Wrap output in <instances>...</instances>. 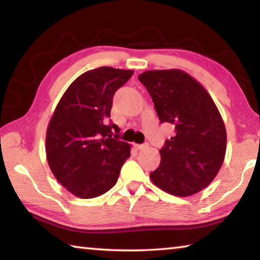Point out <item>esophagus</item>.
I'll return each mask as SVG.
<instances>
[{
	"label": "esophagus",
	"mask_w": 260,
	"mask_h": 260,
	"mask_svg": "<svg viewBox=\"0 0 260 260\" xmlns=\"http://www.w3.org/2000/svg\"><path fill=\"white\" fill-rule=\"evenodd\" d=\"M134 147L138 149V150H142V149H146L148 144H134Z\"/></svg>",
	"instance_id": "1"
}]
</instances>
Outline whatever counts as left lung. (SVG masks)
Returning <instances> with one entry per match:
<instances>
[{"mask_svg":"<svg viewBox=\"0 0 260 260\" xmlns=\"http://www.w3.org/2000/svg\"><path fill=\"white\" fill-rule=\"evenodd\" d=\"M160 122L175 127L165 141L160 164L150 173L158 188L184 197L212 182L223 162L225 124L205 88L181 70H153L139 76Z\"/></svg>","mask_w":260,"mask_h":260,"instance_id":"8db88e82","label":"left lung"}]
</instances>
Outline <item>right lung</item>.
I'll list each match as a JSON object with an SVG mask.
<instances>
[{"label": "right lung", "mask_w": 260, "mask_h": 260, "mask_svg": "<svg viewBox=\"0 0 260 260\" xmlns=\"http://www.w3.org/2000/svg\"><path fill=\"white\" fill-rule=\"evenodd\" d=\"M132 70L98 68L78 77L61 96L48 125V164L61 186L80 199L103 195L117 183L131 146L108 124L113 95ZM116 132L113 136L112 129Z\"/></svg>", "instance_id": "1"}]
</instances>
